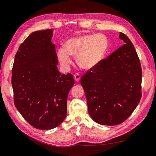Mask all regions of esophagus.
Masks as SVG:
<instances>
[{
    "instance_id": "obj_1",
    "label": "esophagus",
    "mask_w": 156,
    "mask_h": 156,
    "mask_svg": "<svg viewBox=\"0 0 156 156\" xmlns=\"http://www.w3.org/2000/svg\"><path fill=\"white\" fill-rule=\"evenodd\" d=\"M74 78L76 81L78 82L80 80V75L79 74H75L74 75Z\"/></svg>"
}]
</instances>
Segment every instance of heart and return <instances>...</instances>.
<instances>
[{
    "instance_id": "obj_1",
    "label": "heart",
    "mask_w": 156,
    "mask_h": 156,
    "mask_svg": "<svg viewBox=\"0 0 156 156\" xmlns=\"http://www.w3.org/2000/svg\"><path fill=\"white\" fill-rule=\"evenodd\" d=\"M108 47V41L101 34H86L72 37L66 42L65 48L57 51V58L64 69L72 64L70 55L82 69L90 70L101 61Z\"/></svg>"
}]
</instances>
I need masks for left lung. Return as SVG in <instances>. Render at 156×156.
<instances>
[{
	"mask_svg": "<svg viewBox=\"0 0 156 156\" xmlns=\"http://www.w3.org/2000/svg\"><path fill=\"white\" fill-rule=\"evenodd\" d=\"M122 46L82 76L88 112L95 122L119 125L129 118L142 97V68L133 43L119 32Z\"/></svg>",
	"mask_w": 156,
	"mask_h": 156,
	"instance_id": "obj_1",
	"label": "left lung"
}]
</instances>
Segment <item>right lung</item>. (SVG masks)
<instances>
[{
  "mask_svg": "<svg viewBox=\"0 0 156 156\" xmlns=\"http://www.w3.org/2000/svg\"><path fill=\"white\" fill-rule=\"evenodd\" d=\"M52 36V29L31 33L20 45L12 70L14 105L40 130L53 129L65 120L68 94L74 84L70 73H59Z\"/></svg>",
  "mask_w": 156,
  "mask_h": 156,
  "instance_id": "add662e5",
  "label": "right lung"
}]
</instances>
